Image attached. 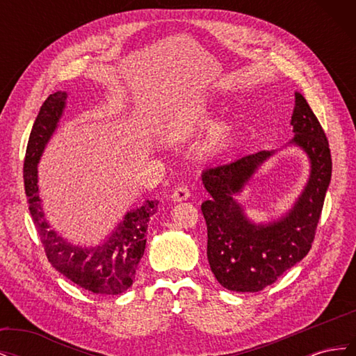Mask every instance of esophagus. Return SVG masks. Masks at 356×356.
I'll return each mask as SVG.
<instances>
[{"label":"esophagus","instance_id":"1","mask_svg":"<svg viewBox=\"0 0 356 356\" xmlns=\"http://www.w3.org/2000/svg\"><path fill=\"white\" fill-rule=\"evenodd\" d=\"M191 196V191L187 186H178L174 193H172V200L174 202H182L187 200Z\"/></svg>","mask_w":356,"mask_h":356}]
</instances>
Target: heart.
Segmentation results:
<instances>
[{
  "label": "heart",
  "instance_id": "1",
  "mask_svg": "<svg viewBox=\"0 0 356 356\" xmlns=\"http://www.w3.org/2000/svg\"><path fill=\"white\" fill-rule=\"evenodd\" d=\"M203 122V113H200V114H197V115H195V117H190V118H187V120L181 124V129L184 132H190V131H193V129H195L197 124H200Z\"/></svg>",
  "mask_w": 356,
  "mask_h": 356
}]
</instances>
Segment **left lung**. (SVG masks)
<instances>
[{
  "label": "left lung",
  "mask_w": 356,
  "mask_h": 356,
  "mask_svg": "<svg viewBox=\"0 0 356 356\" xmlns=\"http://www.w3.org/2000/svg\"><path fill=\"white\" fill-rule=\"evenodd\" d=\"M294 138L310 159L307 184L285 217L254 224L245 217L234 195L242 191L257 168L275 152H258L203 170L211 195L202 203L208 229V261L217 281L230 291L257 293L307 255L331 181V153L324 129L303 95L296 93Z\"/></svg>",
  "instance_id": "1"
}]
</instances>
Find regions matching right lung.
<instances>
[{"label": "right lung", "mask_w": 356, "mask_h": 356, "mask_svg": "<svg viewBox=\"0 0 356 356\" xmlns=\"http://www.w3.org/2000/svg\"><path fill=\"white\" fill-rule=\"evenodd\" d=\"M67 92L50 95L41 105L29 135L24 161L25 193L46 255L59 273L95 294L117 296L132 285L136 267L145 251V236L149 217L157 209V200H147L132 209L102 245L95 248L75 246L50 229L38 196L37 165L50 136L58 127L65 108Z\"/></svg>", "instance_id": "1"}]
</instances>
